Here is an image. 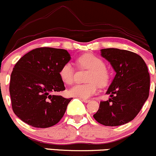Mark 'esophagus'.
<instances>
[{
	"mask_svg": "<svg viewBox=\"0 0 156 156\" xmlns=\"http://www.w3.org/2000/svg\"><path fill=\"white\" fill-rule=\"evenodd\" d=\"M81 100L83 101V102H85V103H88V102H89V101H90V100L86 99V98H81Z\"/></svg>",
	"mask_w": 156,
	"mask_h": 156,
	"instance_id": "34e87169",
	"label": "esophagus"
}]
</instances>
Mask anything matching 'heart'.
Wrapping results in <instances>:
<instances>
[{
	"instance_id": "1",
	"label": "heart",
	"mask_w": 156,
	"mask_h": 156,
	"mask_svg": "<svg viewBox=\"0 0 156 156\" xmlns=\"http://www.w3.org/2000/svg\"><path fill=\"white\" fill-rule=\"evenodd\" d=\"M77 67L89 70L87 84H76L69 89V94L72 96L88 98L98 92V85L104 86L108 83V70L105 66L103 60L93 54H85L76 60ZM75 69L70 63H66L59 70V76L65 84L70 85L74 80Z\"/></svg>"
}]
</instances>
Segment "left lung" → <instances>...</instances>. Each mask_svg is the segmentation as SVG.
<instances>
[{
    "label": "left lung",
    "instance_id": "obj_1",
    "mask_svg": "<svg viewBox=\"0 0 156 156\" xmlns=\"http://www.w3.org/2000/svg\"><path fill=\"white\" fill-rule=\"evenodd\" d=\"M101 55L109 61L115 78L106 94L111 98L100 102L95 121L105 126H120L133 120L147 100L150 77L143 58L134 52L104 48Z\"/></svg>",
    "mask_w": 156,
    "mask_h": 156
}]
</instances>
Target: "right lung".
Wrapping results in <instances>:
<instances>
[{
  "label": "right lung",
  "mask_w": 156,
  "mask_h": 156,
  "mask_svg": "<svg viewBox=\"0 0 156 156\" xmlns=\"http://www.w3.org/2000/svg\"><path fill=\"white\" fill-rule=\"evenodd\" d=\"M70 58L67 50L43 47L17 61L10 76V94L12 108L20 119L38 128L61 121L72 98L53 93L65 90L59 70Z\"/></svg>",
  "instance_id": "obj_1"
}]
</instances>
